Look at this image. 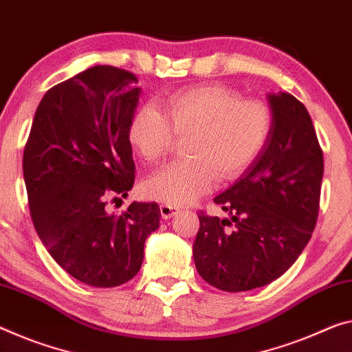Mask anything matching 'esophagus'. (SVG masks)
<instances>
[{"label":"esophagus","mask_w":352,"mask_h":352,"mask_svg":"<svg viewBox=\"0 0 352 352\" xmlns=\"http://www.w3.org/2000/svg\"><path fill=\"white\" fill-rule=\"evenodd\" d=\"M160 211H161V217H163V219H170L172 216L178 213V208L163 204V205H160Z\"/></svg>","instance_id":"esophagus-1"}]
</instances>
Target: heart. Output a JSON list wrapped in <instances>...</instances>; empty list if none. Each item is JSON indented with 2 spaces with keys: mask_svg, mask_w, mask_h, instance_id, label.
<instances>
[{
  "mask_svg": "<svg viewBox=\"0 0 352 352\" xmlns=\"http://www.w3.org/2000/svg\"><path fill=\"white\" fill-rule=\"evenodd\" d=\"M272 130V111L256 98L224 85H202L170 94L163 113L139 108L128 126L131 147L150 164L183 141L185 160L144 183L146 197L170 206L192 204L211 191L216 178L232 182L255 163Z\"/></svg>",
  "mask_w": 352,
  "mask_h": 352,
  "instance_id": "b5f03b06",
  "label": "heart"
}]
</instances>
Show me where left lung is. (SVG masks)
Wrapping results in <instances>:
<instances>
[{"label": "left lung", "mask_w": 352, "mask_h": 352, "mask_svg": "<svg viewBox=\"0 0 352 352\" xmlns=\"http://www.w3.org/2000/svg\"><path fill=\"white\" fill-rule=\"evenodd\" d=\"M272 130L255 163L214 204L199 211L194 263L222 292H248L280 277L310 241L320 211L322 150L305 106L292 94L267 96Z\"/></svg>", "instance_id": "8db88e82"}]
</instances>
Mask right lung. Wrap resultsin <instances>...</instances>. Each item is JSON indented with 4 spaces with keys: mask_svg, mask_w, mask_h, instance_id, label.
<instances>
[{
    "mask_svg": "<svg viewBox=\"0 0 352 352\" xmlns=\"http://www.w3.org/2000/svg\"><path fill=\"white\" fill-rule=\"evenodd\" d=\"M131 72L94 65L47 91L23 152L32 224L50 255L86 285L119 287L141 270L158 204H108L135 183L128 126L141 89Z\"/></svg>",
    "mask_w": 352,
    "mask_h": 352,
    "instance_id": "right-lung-1",
    "label": "right lung"
}]
</instances>
